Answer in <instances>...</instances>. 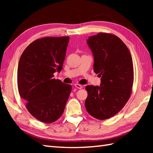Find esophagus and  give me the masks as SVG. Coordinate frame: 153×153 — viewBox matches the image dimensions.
I'll list each match as a JSON object with an SVG mask.
<instances>
[{"instance_id": "1", "label": "esophagus", "mask_w": 153, "mask_h": 153, "mask_svg": "<svg viewBox=\"0 0 153 153\" xmlns=\"http://www.w3.org/2000/svg\"><path fill=\"white\" fill-rule=\"evenodd\" d=\"M74 85L77 89H82V88H83V86L82 85H80V84H78V83H76Z\"/></svg>"}]
</instances>
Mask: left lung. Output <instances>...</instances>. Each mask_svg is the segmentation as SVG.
<instances>
[{
	"label": "left lung",
	"mask_w": 153,
	"mask_h": 153,
	"mask_svg": "<svg viewBox=\"0 0 153 153\" xmlns=\"http://www.w3.org/2000/svg\"><path fill=\"white\" fill-rule=\"evenodd\" d=\"M94 56V71L100 86L87 85L85 106L90 115L106 120L116 115L128 101L134 83V65L128 48L115 35L99 33L87 39Z\"/></svg>",
	"instance_id": "left-lung-1"
}]
</instances>
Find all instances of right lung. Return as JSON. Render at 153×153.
Returning a JSON list of instances; mask_svg holds the SVG:
<instances>
[{
	"label": "right lung",
	"mask_w": 153,
	"mask_h": 153,
	"mask_svg": "<svg viewBox=\"0 0 153 153\" xmlns=\"http://www.w3.org/2000/svg\"><path fill=\"white\" fill-rule=\"evenodd\" d=\"M69 37H46L23 52L18 68V87L26 108L39 121L53 123L64 112L71 85L53 78L62 69Z\"/></svg>",
	"instance_id": "add662e5"
}]
</instances>
